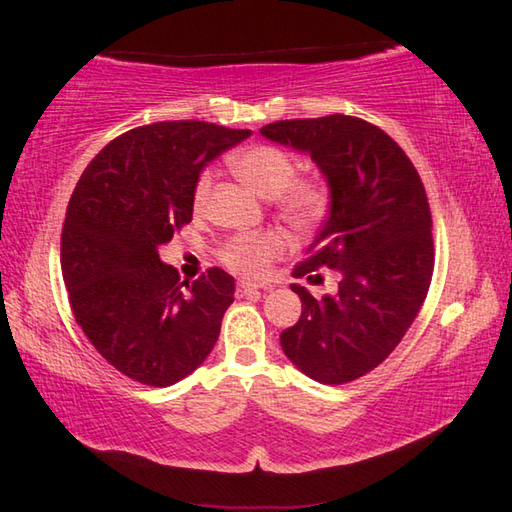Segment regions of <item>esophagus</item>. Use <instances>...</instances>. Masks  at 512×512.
<instances>
[{"label":"esophagus","instance_id":"esophagus-1","mask_svg":"<svg viewBox=\"0 0 512 512\" xmlns=\"http://www.w3.org/2000/svg\"><path fill=\"white\" fill-rule=\"evenodd\" d=\"M259 289H268L266 284H259V282H253V280H239V284H237V291L239 293H253V291H259Z\"/></svg>","mask_w":512,"mask_h":512}]
</instances>
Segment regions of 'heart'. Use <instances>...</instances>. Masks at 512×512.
<instances>
[{
    "label": "heart",
    "mask_w": 512,
    "mask_h": 512,
    "mask_svg": "<svg viewBox=\"0 0 512 512\" xmlns=\"http://www.w3.org/2000/svg\"><path fill=\"white\" fill-rule=\"evenodd\" d=\"M232 169L259 196L275 198L284 219L296 225H314L327 212L329 192L316 178H296L298 164L280 146L255 144L241 149L232 158ZM212 189V173L203 171L194 187V207L203 210ZM287 250V239L280 232L237 235L225 241L221 259L232 271L262 275L275 257Z\"/></svg>",
    "instance_id": "b5f03b06"
}]
</instances>
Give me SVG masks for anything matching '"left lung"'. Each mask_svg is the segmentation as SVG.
Segmentation results:
<instances>
[{"mask_svg": "<svg viewBox=\"0 0 512 512\" xmlns=\"http://www.w3.org/2000/svg\"><path fill=\"white\" fill-rule=\"evenodd\" d=\"M259 133L309 155L329 187L327 219L293 275L339 273V291L323 298L291 284L302 314L280 334L282 350L320 384L359 379L397 348L427 298L433 239L422 180L391 135L357 117L284 119Z\"/></svg>", "mask_w": 512, "mask_h": 512, "instance_id": "8db88e82", "label": "left lung"}]
</instances>
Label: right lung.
<instances>
[{
  "instance_id": "add662e5",
  "label": "right lung",
  "mask_w": 512,
  "mask_h": 512,
  "mask_svg": "<svg viewBox=\"0 0 512 512\" xmlns=\"http://www.w3.org/2000/svg\"><path fill=\"white\" fill-rule=\"evenodd\" d=\"M250 131L207 121L133 128L97 153L67 205L60 266L76 323L110 366L171 386L201 366L235 300V277L210 268L180 282L158 248L192 221L207 162Z\"/></svg>"
}]
</instances>
